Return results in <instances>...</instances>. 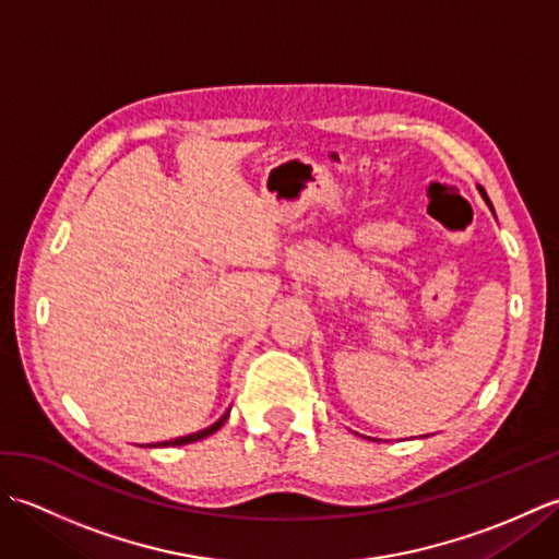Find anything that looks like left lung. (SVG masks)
<instances>
[{"label":"left lung","mask_w":559,"mask_h":559,"mask_svg":"<svg viewBox=\"0 0 559 559\" xmlns=\"http://www.w3.org/2000/svg\"><path fill=\"white\" fill-rule=\"evenodd\" d=\"M483 197H485V201H488V204H490V199H488V194H485V192H483ZM490 206H492V204H490Z\"/></svg>","instance_id":"1"}]
</instances>
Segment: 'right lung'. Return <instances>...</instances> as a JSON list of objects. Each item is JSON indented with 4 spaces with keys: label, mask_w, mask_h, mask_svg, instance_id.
<instances>
[{
    "label": "right lung",
    "mask_w": 559,
    "mask_h": 559,
    "mask_svg": "<svg viewBox=\"0 0 559 559\" xmlns=\"http://www.w3.org/2000/svg\"><path fill=\"white\" fill-rule=\"evenodd\" d=\"M225 420H228V413H225L218 423H213L211 427H206V430L194 432V435H187V437H177V439H170V442H163V447H182V444H189V442H199V439H204V437H209V435L216 432L218 427H221Z\"/></svg>",
    "instance_id": "1"
}]
</instances>
